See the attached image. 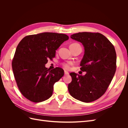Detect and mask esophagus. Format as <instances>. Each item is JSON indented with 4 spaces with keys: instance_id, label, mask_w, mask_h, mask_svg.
I'll use <instances>...</instances> for the list:
<instances>
[{
    "instance_id": "obj_1",
    "label": "esophagus",
    "mask_w": 128,
    "mask_h": 128,
    "mask_svg": "<svg viewBox=\"0 0 128 128\" xmlns=\"http://www.w3.org/2000/svg\"><path fill=\"white\" fill-rule=\"evenodd\" d=\"M64 74L65 75H69V72H67V71H64Z\"/></svg>"
}]
</instances>
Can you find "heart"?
Listing matches in <instances>:
<instances>
[{
  "label": "heart",
  "instance_id": "obj_1",
  "mask_svg": "<svg viewBox=\"0 0 128 128\" xmlns=\"http://www.w3.org/2000/svg\"><path fill=\"white\" fill-rule=\"evenodd\" d=\"M70 45L71 46H80V45L79 44L76 43V42H74V43H72ZM71 64H72L71 62L64 63V64H62V66L66 69H69V68H70V66Z\"/></svg>",
  "mask_w": 128,
  "mask_h": 128
}]
</instances>
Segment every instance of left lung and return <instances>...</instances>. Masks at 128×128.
Listing matches in <instances>:
<instances>
[{
  "label": "left lung",
  "instance_id": "obj_1",
  "mask_svg": "<svg viewBox=\"0 0 128 128\" xmlns=\"http://www.w3.org/2000/svg\"><path fill=\"white\" fill-rule=\"evenodd\" d=\"M72 39L82 42L85 50L80 69L85 75L70 74L69 94L84 102L99 99L106 92L116 69V54L114 45L99 32H83L73 34Z\"/></svg>",
  "mask_w": 128,
  "mask_h": 128
}]
</instances>
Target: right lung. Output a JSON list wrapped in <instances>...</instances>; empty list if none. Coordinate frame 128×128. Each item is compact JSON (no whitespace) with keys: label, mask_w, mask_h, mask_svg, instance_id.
<instances>
[{"label":"right lung","mask_w":128,"mask_h":128,"mask_svg":"<svg viewBox=\"0 0 128 128\" xmlns=\"http://www.w3.org/2000/svg\"><path fill=\"white\" fill-rule=\"evenodd\" d=\"M68 39L66 34L43 32L26 36L19 42L12 65L18 87L27 99L40 102L52 96L54 84L64 72L59 67L50 70L45 64Z\"/></svg>","instance_id":"right-lung-1"}]
</instances>
